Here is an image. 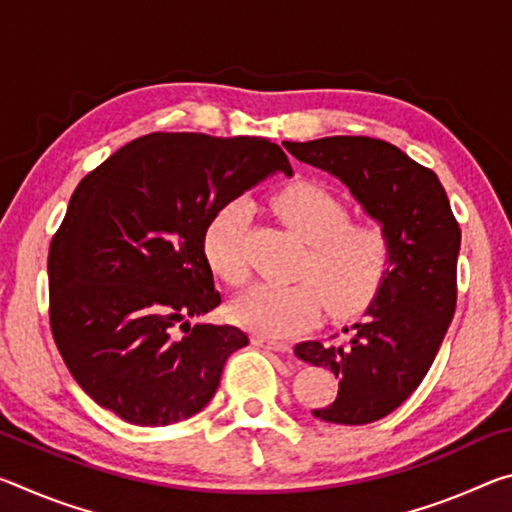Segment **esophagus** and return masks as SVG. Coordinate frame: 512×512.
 <instances>
[{"instance_id":"1","label":"esophagus","mask_w":512,"mask_h":512,"mask_svg":"<svg viewBox=\"0 0 512 512\" xmlns=\"http://www.w3.org/2000/svg\"><path fill=\"white\" fill-rule=\"evenodd\" d=\"M250 343L257 345V348H266V350H275V352H289V343L271 341V339H266V336H253Z\"/></svg>"}]
</instances>
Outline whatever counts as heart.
Here are the masks:
<instances>
[{
    "label": "heart",
    "instance_id": "1",
    "mask_svg": "<svg viewBox=\"0 0 512 512\" xmlns=\"http://www.w3.org/2000/svg\"><path fill=\"white\" fill-rule=\"evenodd\" d=\"M275 210L309 244L300 266L305 282L255 284L230 302L232 323L266 339H293L318 323L323 305L336 318H350L375 302L393 264L391 237L379 223H350L343 198L316 183L282 189L275 196ZM250 221L253 203L237 196L205 225L207 264L230 287H239L248 275Z\"/></svg>",
    "mask_w": 512,
    "mask_h": 512
}]
</instances>
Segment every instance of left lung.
Listing matches in <instances>:
<instances>
[{
  "label": "left lung",
  "instance_id": "8db88e82",
  "mask_svg": "<svg viewBox=\"0 0 512 512\" xmlns=\"http://www.w3.org/2000/svg\"><path fill=\"white\" fill-rule=\"evenodd\" d=\"M300 162L350 189L388 232L393 264L375 302L345 343L305 341L296 357L339 377L332 404L311 411L334 424H368L393 413L427 375L456 309L461 228L436 173L397 146L359 135L287 142Z\"/></svg>",
  "mask_w": 512,
  "mask_h": 512
}]
</instances>
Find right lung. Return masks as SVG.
<instances>
[{"label": "right lung", "instance_id": "1", "mask_svg": "<svg viewBox=\"0 0 512 512\" xmlns=\"http://www.w3.org/2000/svg\"><path fill=\"white\" fill-rule=\"evenodd\" d=\"M277 171L293 176L264 137L151 133L81 180L51 239L49 320L65 366L103 409L167 427L212 400L248 336L189 325L221 302L203 232L225 201Z\"/></svg>", "mask_w": 512, "mask_h": 512}]
</instances>
